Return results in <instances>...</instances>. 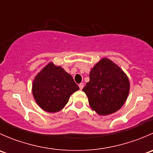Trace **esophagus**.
Wrapping results in <instances>:
<instances>
[{"mask_svg":"<svg viewBox=\"0 0 153 153\" xmlns=\"http://www.w3.org/2000/svg\"><path fill=\"white\" fill-rule=\"evenodd\" d=\"M79 88H80V89H82L83 88H84V84H83V83H81V84H79Z\"/></svg>","mask_w":153,"mask_h":153,"instance_id":"obj_1","label":"esophagus"}]
</instances>
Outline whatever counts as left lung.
Segmentation results:
<instances>
[{
  "mask_svg": "<svg viewBox=\"0 0 153 153\" xmlns=\"http://www.w3.org/2000/svg\"><path fill=\"white\" fill-rule=\"evenodd\" d=\"M83 91L92 110L100 115L112 114L126 102L129 92L127 75L111 60H100L89 73V81Z\"/></svg>",
  "mask_w": 153,
  "mask_h": 153,
  "instance_id": "8db88e82",
  "label": "left lung"
}]
</instances>
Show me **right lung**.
I'll list each match as a JSON object with an SVG mask.
<instances>
[{
  "label": "right lung",
  "mask_w": 153,
  "mask_h": 153,
  "mask_svg": "<svg viewBox=\"0 0 153 153\" xmlns=\"http://www.w3.org/2000/svg\"><path fill=\"white\" fill-rule=\"evenodd\" d=\"M78 89L72 77L52 62L37 74L32 83V95L35 101L48 112L61 110L69 101L70 95Z\"/></svg>",
  "instance_id": "add662e5"
}]
</instances>
